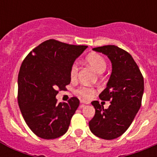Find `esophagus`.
<instances>
[{"mask_svg":"<svg viewBox=\"0 0 157 157\" xmlns=\"http://www.w3.org/2000/svg\"><path fill=\"white\" fill-rule=\"evenodd\" d=\"M80 102H81L82 104H86V105H88V104L90 103V102H89V101H84V100H81V101H80Z\"/></svg>","mask_w":157,"mask_h":157,"instance_id":"1","label":"esophagus"}]
</instances>
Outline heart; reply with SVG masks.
<instances>
[{
  "label": "heart",
  "instance_id": "obj_1",
  "mask_svg": "<svg viewBox=\"0 0 157 157\" xmlns=\"http://www.w3.org/2000/svg\"><path fill=\"white\" fill-rule=\"evenodd\" d=\"M87 63L92 67L96 71L101 74L106 69L107 62L101 54L91 52L86 57ZM78 67L77 63H73L70 69V78L71 80H75L78 77ZM77 93L84 98H90L94 94V90L89 86H81L77 90Z\"/></svg>",
  "mask_w": 157,
  "mask_h": 157
}]
</instances>
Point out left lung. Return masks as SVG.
I'll return each mask as SVG.
<instances>
[{"label": "left lung", "instance_id": "1", "mask_svg": "<svg viewBox=\"0 0 157 157\" xmlns=\"http://www.w3.org/2000/svg\"><path fill=\"white\" fill-rule=\"evenodd\" d=\"M106 55L112 62V70L107 87L99 95L102 101H111L109 109L98 101L91 102L95 115L89 126L98 138L112 140L121 136L132 123L141 105L144 78L139 67L127 51L116 45L94 48Z\"/></svg>", "mask_w": 157, "mask_h": 157}]
</instances>
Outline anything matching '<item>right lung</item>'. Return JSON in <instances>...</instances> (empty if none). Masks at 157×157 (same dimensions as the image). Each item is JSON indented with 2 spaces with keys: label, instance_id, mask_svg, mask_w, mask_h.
<instances>
[{
  "label": "right lung",
  "instance_id": "1",
  "mask_svg": "<svg viewBox=\"0 0 157 157\" xmlns=\"http://www.w3.org/2000/svg\"><path fill=\"white\" fill-rule=\"evenodd\" d=\"M86 48L49 39L23 59L18 75V104L37 137L54 139L68 130L79 100L73 97L67 103H57L56 96L70 84L71 67Z\"/></svg>",
  "mask_w": 157,
  "mask_h": 157
}]
</instances>
